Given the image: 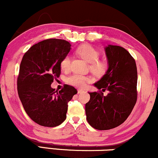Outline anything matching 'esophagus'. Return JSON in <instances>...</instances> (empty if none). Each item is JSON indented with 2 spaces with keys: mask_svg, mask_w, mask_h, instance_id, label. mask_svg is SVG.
<instances>
[{
  "mask_svg": "<svg viewBox=\"0 0 158 158\" xmlns=\"http://www.w3.org/2000/svg\"><path fill=\"white\" fill-rule=\"evenodd\" d=\"M83 92H84V91L82 90V89H78V91H77V93H78V94H81V93Z\"/></svg>",
  "mask_w": 158,
  "mask_h": 158,
  "instance_id": "esophagus-1",
  "label": "esophagus"
}]
</instances>
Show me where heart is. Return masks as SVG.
<instances>
[{
    "mask_svg": "<svg viewBox=\"0 0 158 158\" xmlns=\"http://www.w3.org/2000/svg\"><path fill=\"white\" fill-rule=\"evenodd\" d=\"M76 53L84 61L90 63L89 69L95 75H102L108 69L107 61L105 60H99L100 57L99 52L89 44H83L80 46L76 50ZM70 65H71V58L69 56H65L61 61V69L64 71H67L69 69ZM89 81H91L90 77L79 74H73L67 78V83L77 88H83L86 83Z\"/></svg>",
    "mask_w": 158,
    "mask_h": 158,
    "instance_id": "obj_1",
    "label": "heart"
}]
</instances>
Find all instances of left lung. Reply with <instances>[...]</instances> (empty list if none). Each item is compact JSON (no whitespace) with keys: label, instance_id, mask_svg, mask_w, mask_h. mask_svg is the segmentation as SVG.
Wrapping results in <instances>:
<instances>
[{"label":"left lung","instance_id":"left-lung-1","mask_svg":"<svg viewBox=\"0 0 158 158\" xmlns=\"http://www.w3.org/2000/svg\"><path fill=\"white\" fill-rule=\"evenodd\" d=\"M108 69L94 86L109 93L89 92L85 104L89 124L106 130L119 126L127 118L137 101V67L135 59L124 48L108 44L105 48Z\"/></svg>","mask_w":158,"mask_h":158}]
</instances>
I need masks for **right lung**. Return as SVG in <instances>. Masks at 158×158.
<instances>
[{
    "label": "right lung",
    "instance_id": "right-lung-1",
    "mask_svg": "<svg viewBox=\"0 0 158 158\" xmlns=\"http://www.w3.org/2000/svg\"><path fill=\"white\" fill-rule=\"evenodd\" d=\"M71 44L67 41L49 39L35 44L23 56L17 77V91L26 114L44 127L58 126L67 118L68 102L77 90L64 85L60 91L51 88L61 74V61Z\"/></svg>",
    "mask_w": 158,
    "mask_h": 158
}]
</instances>
